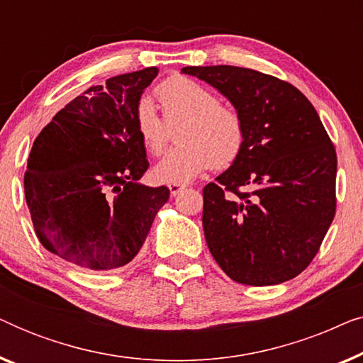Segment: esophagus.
<instances>
[{
    "mask_svg": "<svg viewBox=\"0 0 363 363\" xmlns=\"http://www.w3.org/2000/svg\"><path fill=\"white\" fill-rule=\"evenodd\" d=\"M168 190H170V195H172V196H177L178 193L185 190V186H183V185H177V183H170V185H168Z\"/></svg>",
    "mask_w": 363,
    "mask_h": 363,
    "instance_id": "esophagus-1",
    "label": "esophagus"
}]
</instances>
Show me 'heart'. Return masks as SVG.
Masks as SVG:
<instances>
[{
	"instance_id": "obj_1",
	"label": "heart",
	"mask_w": 363,
	"mask_h": 363,
	"mask_svg": "<svg viewBox=\"0 0 363 363\" xmlns=\"http://www.w3.org/2000/svg\"><path fill=\"white\" fill-rule=\"evenodd\" d=\"M155 96L168 123L183 121L173 148L153 167L157 182L183 185L195 180L208 168H228L241 155L246 127L235 107L225 106L211 89L195 79L172 76L158 84ZM165 121L148 97L137 102L133 122L142 145L158 155L167 143Z\"/></svg>"
}]
</instances>
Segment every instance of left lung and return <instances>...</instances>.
Here are the masks:
<instances>
[{
  "mask_svg": "<svg viewBox=\"0 0 363 363\" xmlns=\"http://www.w3.org/2000/svg\"><path fill=\"white\" fill-rule=\"evenodd\" d=\"M218 89L246 127L238 160L203 188V230L233 281L274 286L301 274L335 215L337 155L315 108L292 84L255 69H182Z\"/></svg>",
  "mask_w": 363,
  "mask_h": 363,
  "instance_id": "obj_1",
  "label": "left lung"
}]
</instances>
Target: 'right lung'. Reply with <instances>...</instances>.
<instances>
[{
    "instance_id": "right-lung-1",
    "label": "right lung",
    "mask_w": 363,
    "mask_h": 363,
    "mask_svg": "<svg viewBox=\"0 0 363 363\" xmlns=\"http://www.w3.org/2000/svg\"><path fill=\"white\" fill-rule=\"evenodd\" d=\"M157 67L107 79L61 108L33 143L24 195L49 252L94 271L130 262L167 186L138 183L148 168L133 112Z\"/></svg>"
}]
</instances>
